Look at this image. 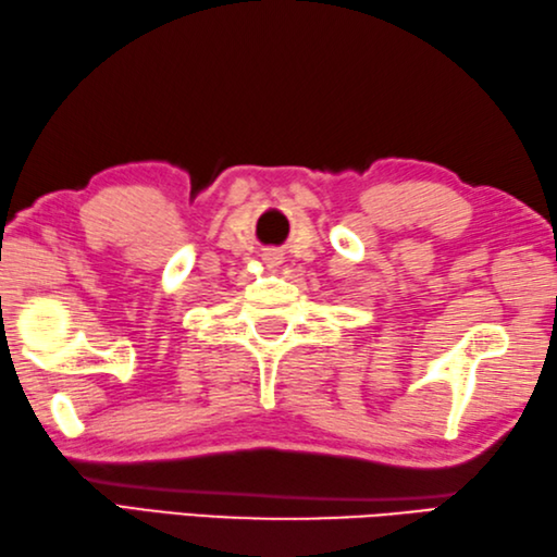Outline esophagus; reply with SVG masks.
<instances>
[{"label":"esophagus","instance_id":"esophagus-1","mask_svg":"<svg viewBox=\"0 0 557 557\" xmlns=\"http://www.w3.org/2000/svg\"><path fill=\"white\" fill-rule=\"evenodd\" d=\"M264 264L267 267H278L281 264V257L276 252H267L264 255Z\"/></svg>","mask_w":557,"mask_h":557}]
</instances>
